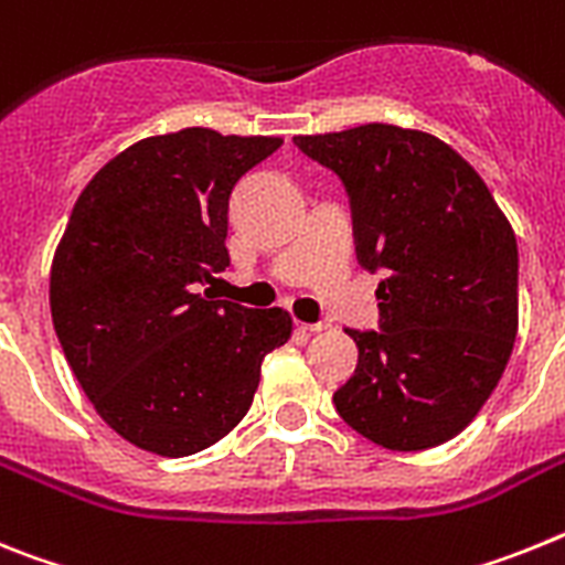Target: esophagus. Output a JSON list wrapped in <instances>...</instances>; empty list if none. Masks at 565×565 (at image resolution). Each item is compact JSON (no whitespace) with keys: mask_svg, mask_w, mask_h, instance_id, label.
<instances>
[{"mask_svg":"<svg viewBox=\"0 0 565 565\" xmlns=\"http://www.w3.org/2000/svg\"><path fill=\"white\" fill-rule=\"evenodd\" d=\"M298 327H301L303 332H323V330H330V323H303V321H296Z\"/></svg>","mask_w":565,"mask_h":565,"instance_id":"1","label":"esophagus"}]
</instances>
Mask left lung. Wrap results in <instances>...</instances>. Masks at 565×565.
<instances>
[{
	"label": "left lung",
	"instance_id": "1",
	"mask_svg": "<svg viewBox=\"0 0 565 565\" xmlns=\"http://www.w3.org/2000/svg\"><path fill=\"white\" fill-rule=\"evenodd\" d=\"M350 195L381 330H347L355 375L332 395L358 435L392 452L452 440L487 404L518 335V242L475 167L438 136L361 125L296 136Z\"/></svg>",
	"mask_w": 565,
	"mask_h": 565
}]
</instances>
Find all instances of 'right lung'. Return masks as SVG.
Listing matches in <instances>:
<instances>
[{
	"instance_id": "1",
	"label": "right lung",
	"mask_w": 565,
	"mask_h": 565,
	"mask_svg": "<svg viewBox=\"0 0 565 565\" xmlns=\"http://www.w3.org/2000/svg\"><path fill=\"white\" fill-rule=\"evenodd\" d=\"M281 147L278 136L207 127L150 136L82 190L51 267V316L93 409L161 458L222 440L247 415L267 352L292 335L281 307L213 301L230 267L235 181Z\"/></svg>"
}]
</instances>
